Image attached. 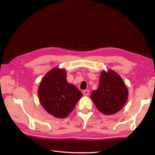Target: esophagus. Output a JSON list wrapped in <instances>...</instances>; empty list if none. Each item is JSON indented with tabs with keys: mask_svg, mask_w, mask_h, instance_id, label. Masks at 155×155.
Instances as JSON below:
<instances>
[{
	"mask_svg": "<svg viewBox=\"0 0 155 155\" xmlns=\"http://www.w3.org/2000/svg\"><path fill=\"white\" fill-rule=\"evenodd\" d=\"M83 94L85 96H88L89 95V91L88 90H83Z\"/></svg>",
	"mask_w": 155,
	"mask_h": 155,
	"instance_id": "1",
	"label": "esophagus"
}]
</instances>
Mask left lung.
<instances>
[{"label": "left lung", "mask_w": 155, "mask_h": 155, "mask_svg": "<svg viewBox=\"0 0 155 155\" xmlns=\"http://www.w3.org/2000/svg\"><path fill=\"white\" fill-rule=\"evenodd\" d=\"M128 97V89L122 78L114 71L108 70L102 71L98 88L93 91L90 98L100 112L111 115L123 107Z\"/></svg>", "instance_id": "obj_1"}]
</instances>
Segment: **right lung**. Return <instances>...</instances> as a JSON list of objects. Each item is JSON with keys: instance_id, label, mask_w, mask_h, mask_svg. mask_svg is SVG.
Instances as JSON below:
<instances>
[{"instance_id": "right-lung-1", "label": "right lung", "mask_w": 155, "mask_h": 155, "mask_svg": "<svg viewBox=\"0 0 155 155\" xmlns=\"http://www.w3.org/2000/svg\"><path fill=\"white\" fill-rule=\"evenodd\" d=\"M38 95L41 106L49 114L57 118H65L83 94L75 85L67 82L66 71L56 67L42 78Z\"/></svg>"}]
</instances>
